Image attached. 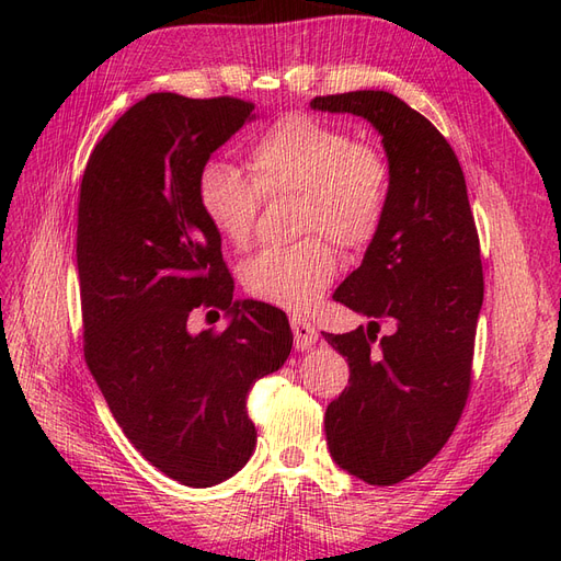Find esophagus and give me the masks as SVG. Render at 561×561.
Instances as JSON below:
<instances>
[{"instance_id":"obj_1","label":"esophagus","mask_w":561,"mask_h":561,"mask_svg":"<svg viewBox=\"0 0 561 561\" xmlns=\"http://www.w3.org/2000/svg\"><path fill=\"white\" fill-rule=\"evenodd\" d=\"M290 325H293V334H295V346L299 351H307L318 342V330H316L313 322H309L307 318L293 316Z\"/></svg>"}]
</instances>
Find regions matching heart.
I'll return each instance as SVG.
<instances>
[{"label": "heart", "instance_id": "heart-1", "mask_svg": "<svg viewBox=\"0 0 561 561\" xmlns=\"http://www.w3.org/2000/svg\"><path fill=\"white\" fill-rule=\"evenodd\" d=\"M250 178L208 161L196 182L206 222L231 245H245L264 198L299 194L295 245L266 248L241 266L243 290L287 311H307L339 271V250L377 239L390 198V168L379 149L353 142L344 128L307 114L283 116L248 151Z\"/></svg>", "mask_w": 561, "mask_h": 561}]
</instances>
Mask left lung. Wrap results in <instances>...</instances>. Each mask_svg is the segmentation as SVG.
<instances>
[{
    "label": "left lung",
    "instance_id": "obj_1",
    "mask_svg": "<svg viewBox=\"0 0 561 561\" xmlns=\"http://www.w3.org/2000/svg\"><path fill=\"white\" fill-rule=\"evenodd\" d=\"M311 107L367 118L390 168L383 225L334 293L369 325L322 332L351 367L325 412L330 454L358 480L390 486L435 458L466 407L484 299L480 239L461 163L426 116L386 91L322 95ZM381 321L394 332L379 340Z\"/></svg>",
    "mask_w": 561,
    "mask_h": 561
}]
</instances>
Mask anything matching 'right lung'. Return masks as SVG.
I'll use <instances>...</instances> for the list:
<instances>
[{"label":"right lung","mask_w":561,"mask_h":561,"mask_svg":"<svg viewBox=\"0 0 561 561\" xmlns=\"http://www.w3.org/2000/svg\"><path fill=\"white\" fill-rule=\"evenodd\" d=\"M254 105L151 93L93 149L81 180L77 268L83 355L116 423L151 466L186 486L239 472L257 445L245 400L293 348L287 316L233 299L222 239L196 198L201 168ZM222 308L225 333L188 332Z\"/></svg>","instance_id":"1"}]
</instances>
